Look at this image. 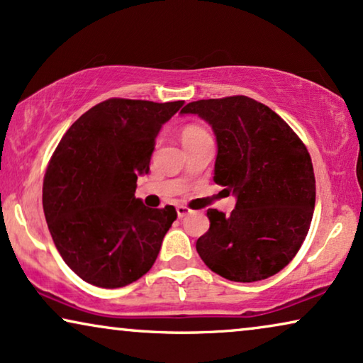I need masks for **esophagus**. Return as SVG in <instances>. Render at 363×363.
Here are the masks:
<instances>
[{
	"label": "esophagus",
	"mask_w": 363,
	"mask_h": 363,
	"mask_svg": "<svg viewBox=\"0 0 363 363\" xmlns=\"http://www.w3.org/2000/svg\"><path fill=\"white\" fill-rule=\"evenodd\" d=\"M191 210H188L186 206H177V215L178 218H185L186 215H190Z\"/></svg>",
	"instance_id": "obj_1"
}]
</instances>
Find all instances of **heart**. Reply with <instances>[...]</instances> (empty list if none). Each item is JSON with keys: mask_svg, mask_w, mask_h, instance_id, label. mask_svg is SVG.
Instances as JSON below:
<instances>
[{"mask_svg": "<svg viewBox=\"0 0 363 363\" xmlns=\"http://www.w3.org/2000/svg\"><path fill=\"white\" fill-rule=\"evenodd\" d=\"M203 132H205V130H201L200 127L188 125V127L183 128V132H182V142L183 140H188V138H191V137H195V135H200V133H203Z\"/></svg>", "mask_w": 363, "mask_h": 363, "instance_id": "heart-1", "label": "heart"}]
</instances>
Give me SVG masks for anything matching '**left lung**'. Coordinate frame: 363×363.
I'll return each instance as SVG.
<instances>
[{
	"label": "left lung",
	"instance_id": "obj_1",
	"mask_svg": "<svg viewBox=\"0 0 363 363\" xmlns=\"http://www.w3.org/2000/svg\"><path fill=\"white\" fill-rule=\"evenodd\" d=\"M182 113L210 123L216 137L213 180L236 196L230 216L208 210L196 251L213 272L235 282L274 276L297 255L315 206L311 155L294 130L246 96L190 102Z\"/></svg>",
	"mask_w": 363,
	"mask_h": 363
}]
</instances>
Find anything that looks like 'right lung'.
Instances as JSON below:
<instances>
[{"mask_svg": "<svg viewBox=\"0 0 363 363\" xmlns=\"http://www.w3.org/2000/svg\"><path fill=\"white\" fill-rule=\"evenodd\" d=\"M183 104L108 99L59 142L44 177V215L64 262L89 284L123 287L155 262L177 211L143 205L137 178L150 170L158 132Z\"/></svg>", "mask_w": 363, "mask_h": 363, "instance_id": "obj_1", "label": "right lung"}]
</instances>
